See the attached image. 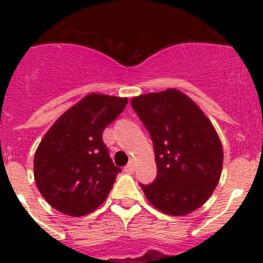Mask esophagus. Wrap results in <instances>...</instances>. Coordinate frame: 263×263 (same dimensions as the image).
Wrapping results in <instances>:
<instances>
[{"mask_svg": "<svg viewBox=\"0 0 263 263\" xmlns=\"http://www.w3.org/2000/svg\"><path fill=\"white\" fill-rule=\"evenodd\" d=\"M134 168H136V166H134V162H130V163L125 167V173L132 174L134 171Z\"/></svg>", "mask_w": 263, "mask_h": 263, "instance_id": "34e87169", "label": "esophagus"}]
</instances>
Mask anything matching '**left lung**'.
I'll list each match as a JSON object with an SVG mask.
<instances>
[{"instance_id":"left-lung-1","label":"left lung","mask_w":263,"mask_h":263,"mask_svg":"<svg viewBox=\"0 0 263 263\" xmlns=\"http://www.w3.org/2000/svg\"><path fill=\"white\" fill-rule=\"evenodd\" d=\"M132 106L154 143L158 175L152 184H141L146 199L170 216L200 208L215 191L224 159L212 122L175 88L133 97Z\"/></svg>"}]
</instances>
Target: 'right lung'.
Returning <instances> with one entry per match:
<instances>
[{"instance_id":"add662e5","label":"right lung","mask_w":263,"mask_h":263,"mask_svg":"<svg viewBox=\"0 0 263 263\" xmlns=\"http://www.w3.org/2000/svg\"><path fill=\"white\" fill-rule=\"evenodd\" d=\"M126 104V97L87 95L42 138L34 157V178L52 208L80 217L108 197L121 170L109 157L103 132Z\"/></svg>"}]
</instances>
